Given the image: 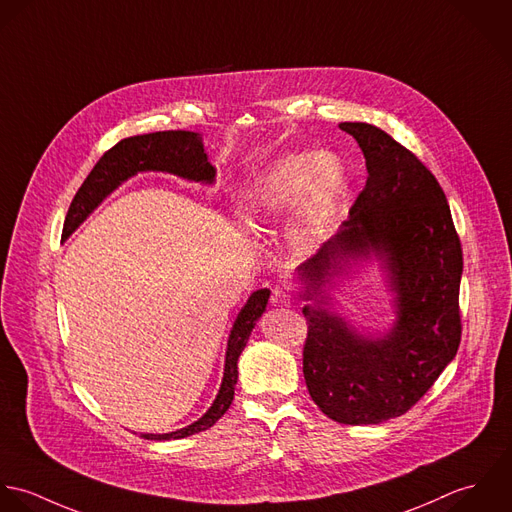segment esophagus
Segmentation results:
<instances>
[{"instance_id":"obj_1","label":"esophagus","mask_w":512,"mask_h":512,"mask_svg":"<svg viewBox=\"0 0 512 512\" xmlns=\"http://www.w3.org/2000/svg\"><path fill=\"white\" fill-rule=\"evenodd\" d=\"M271 305L273 307H291V295H287L285 291L281 289H275L271 293Z\"/></svg>"}]
</instances>
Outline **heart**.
<instances>
[{"instance_id":"heart-1","label":"heart","mask_w":512,"mask_h":512,"mask_svg":"<svg viewBox=\"0 0 512 512\" xmlns=\"http://www.w3.org/2000/svg\"><path fill=\"white\" fill-rule=\"evenodd\" d=\"M344 180V164L334 152L285 156L253 180L239 215L251 229L261 231L293 207L287 235L299 251H312L328 231Z\"/></svg>"}]
</instances>
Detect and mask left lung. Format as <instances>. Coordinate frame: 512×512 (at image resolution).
<instances>
[{
	"label": "left lung",
	"instance_id": "left-lung-1",
	"mask_svg": "<svg viewBox=\"0 0 512 512\" xmlns=\"http://www.w3.org/2000/svg\"><path fill=\"white\" fill-rule=\"evenodd\" d=\"M340 128L356 138L368 180L342 229L299 267L303 297L319 296L350 258L376 256L397 293V322L380 339L366 337L322 308L319 296L303 308V374L324 415L370 425L413 408L455 358L463 251L447 198L417 156L374 124Z\"/></svg>",
	"mask_w": 512,
	"mask_h": 512
}]
</instances>
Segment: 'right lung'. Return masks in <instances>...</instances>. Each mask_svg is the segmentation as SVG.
<instances>
[{
    "label": "right lung",
    "instance_id": "add662e5",
    "mask_svg": "<svg viewBox=\"0 0 512 512\" xmlns=\"http://www.w3.org/2000/svg\"><path fill=\"white\" fill-rule=\"evenodd\" d=\"M168 172L180 176L190 182L213 184L215 168L207 162L202 136L198 132L188 130H164L152 134L130 136L114 144L106 150L103 158L95 164L79 192L75 194L73 202L69 205L65 225H63V239H67L87 217L89 213L103 202L104 198L114 192L122 182L136 176L138 172ZM271 291L259 289L255 291L247 305L237 314L225 352V370L221 388L217 398L213 400L211 408L204 415L188 427H182L172 433H144L146 439H182L194 433L209 429L233 402L235 384H237V360L243 352L255 322L265 312Z\"/></svg>",
    "mask_w": 512,
    "mask_h": 512
}]
</instances>
